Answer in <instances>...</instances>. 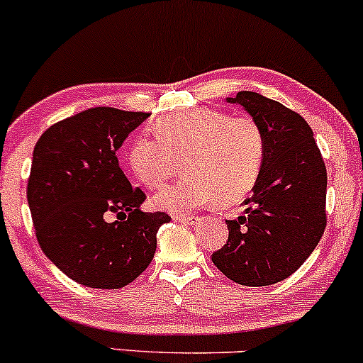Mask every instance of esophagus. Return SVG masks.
I'll return each instance as SVG.
<instances>
[{
  "mask_svg": "<svg viewBox=\"0 0 363 363\" xmlns=\"http://www.w3.org/2000/svg\"><path fill=\"white\" fill-rule=\"evenodd\" d=\"M174 220L176 222H182V223H194L198 220L196 215H174Z\"/></svg>",
  "mask_w": 363,
  "mask_h": 363,
  "instance_id": "esophagus-1",
  "label": "esophagus"
}]
</instances>
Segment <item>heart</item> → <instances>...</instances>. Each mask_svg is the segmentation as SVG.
Instances as JSON below:
<instances>
[{"instance_id":"obj_1","label":"heart","mask_w":363,"mask_h":363,"mask_svg":"<svg viewBox=\"0 0 363 363\" xmlns=\"http://www.w3.org/2000/svg\"><path fill=\"white\" fill-rule=\"evenodd\" d=\"M157 138L136 136L128 164L148 189L162 187L182 157L187 176L155 196L158 206L174 213L194 210L218 198L232 203L252 189L264 158V136L249 116L211 109L174 112L153 124Z\"/></svg>"}]
</instances>
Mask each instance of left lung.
I'll use <instances>...</instances> for the list:
<instances>
[{
  "label": "left lung",
  "mask_w": 363,
  "mask_h": 363,
  "mask_svg": "<svg viewBox=\"0 0 363 363\" xmlns=\"http://www.w3.org/2000/svg\"><path fill=\"white\" fill-rule=\"evenodd\" d=\"M227 102L259 124L264 158L244 215L227 220L228 240L211 261L239 285H273L297 272L324 234L326 165L301 114L247 90Z\"/></svg>",
  "instance_id": "left-lung-1"
}]
</instances>
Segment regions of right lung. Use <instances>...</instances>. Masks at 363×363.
Returning a JSON list of instances; mask_svg holds the SVG:
<instances>
[{"mask_svg": "<svg viewBox=\"0 0 363 363\" xmlns=\"http://www.w3.org/2000/svg\"><path fill=\"white\" fill-rule=\"evenodd\" d=\"M147 118L94 107L52 124L35 143L27 201L37 240L80 285L112 290L136 280L153 259L158 228L170 222L167 213L140 210L147 196L116 155Z\"/></svg>", "mask_w": 363, "mask_h": 363, "instance_id": "add662e5", "label": "right lung"}]
</instances>
